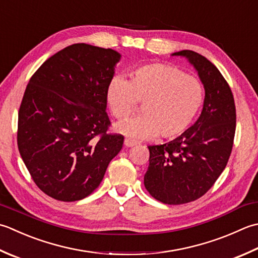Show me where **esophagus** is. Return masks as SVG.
I'll list each match as a JSON object with an SVG mask.
<instances>
[{"mask_svg": "<svg viewBox=\"0 0 258 258\" xmlns=\"http://www.w3.org/2000/svg\"><path fill=\"white\" fill-rule=\"evenodd\" d=\"M136 144H138V143L134 142V141L131 140V139H125L124 140V145L126 146V148H132V146H134Z\"/></svg>", "mask_w": 258, "mask_h": 258, "instance_id": "esophagus-1", "label": "esophagus"}]
</instances>
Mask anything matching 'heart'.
Instances as JSON below:
<instances>
[{
    "label": "heart",
    "instance_id": "obj_1",
    "mask_svg": "<svg viewBox=\"0 0 258 258\" xmlns=\"http://www.w3.org/2000/svg\"><path fill=\"white\" fill-rule=\"evenodd\" d=\"M114 117L124 119L134 113L136 100L144 103L142 117L124 120L116 132L130 139L146 140L158 135L172 140L183 134L194 122L204 100L199 80L165 63L142 66L131 80L115 76L106 90Z\"/></svg>",
    "mask_w": 258,
    "mask_h": 258
}]
</instances>
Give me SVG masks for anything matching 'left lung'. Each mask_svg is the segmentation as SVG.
I'll list each match as a JSON object with an SVG mask.
<instances>
[{"mask_svg":"<svg viewBox=\"0 0 258 258\" xmlns=\"http://www.w3.org/2000/svg\"><path fill=\"white\" fill-rule=\"evenodd\" d=\"M171 55L188 60L205 88L199 118L169 143L149 146L144 185L156 200L182 205L204 196L226 168L236 131L234 96L223 75L204 55L182 50Z\"/></svg>","mask_w":258,"mask_h":258,"instance_id":"8db88e82","label":"left lung"}]
</instances>
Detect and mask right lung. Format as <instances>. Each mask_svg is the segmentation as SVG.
Masks as SVG:
<instances>
[{
	"label": "right lung",
	"mask_w": 258,
	"mask_h": 258,
	"mask_svg": "<svg viewBox=\"0 0 258 258\" xmlns=\"http://www.w3.org/2000/svg\"><path fill=\"white\" fill-rule=\"evenodd\" d=\"M120 57L75 43L45 60L25 88L18 148L35 184L53 199L89 196L122 150L123 136L106 133V90Z\"/></svg>",
	"instance_id": "1"
}]
</instances>
